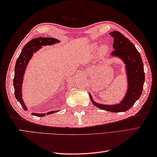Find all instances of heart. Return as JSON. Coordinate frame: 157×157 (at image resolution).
Returning <instances> with one entry per match:
<instances>
[{"label": "heart", "instance_id": "b5f03b06", "mask_svg": "<svg viewBox=\"0 0 157 157\" xmlns=\"http://www.w3.org/2000/svg\"><path fill=\"white\" fill-rule=\"evenodd\" d=\"M102 50H103V51H106V50H107V47H106V46H103Z\"/></svg>", "mask_w": 157, "mask_h": 157}]
</instances>
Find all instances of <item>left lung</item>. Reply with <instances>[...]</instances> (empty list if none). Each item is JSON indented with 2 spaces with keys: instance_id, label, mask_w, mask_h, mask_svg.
Segmentation results:
<instances>
[{
  "instance_id": "left-lung-1",
  "label": "left lung",
  "mask_w": 157,
  "mask_h": 157,
  "mask_svg": "<svg viewBox=\"0 0 157 157\" xmlns=\"http://www.w3.org/2000/svg\"><path fill=\"white\" fill-rule=\"evenodd\" d=\"M109 34L114 39V51L111 55L120 59L125 64L128 89L121 102L116 105L100 104L93 100L90 93L89 96L92 104L99 109L113 113L124 112L131 108L142 94L145 81L144 65L140 54L129 39L118 31Z\"/></svg>"
}]
</instances>
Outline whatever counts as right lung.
I'll list each match as a JSON object with an SVG mask.
<instances>
[{"mask_svg": "<svg viewBox=\"0 0 157 157\" xmlns=\"http://www.w3.org/2000/svg\"><path fill=\"white\" fill-rule=\"evenodd\" d=\"M61 41L58 39L54 38H42L38 37L32 39V40L28 42L22 49L21 54L17 60L15 67V75L13 79V86L15 89V96L16 99L19 102L20 104L25 111H27L28 107L26 106L24 101L22 98V84L23 82V78L27 68L28 63L32 59L34 53L38 51L42 46L47 45H52L59 43ZM59 111H49L46 113H32V115L37 117H44L58 112Z\"/></svg>", "mask_w": 157, "mask_h": 157, "instance_id": "add662e5", "label": "right lung"}]
</instances>
